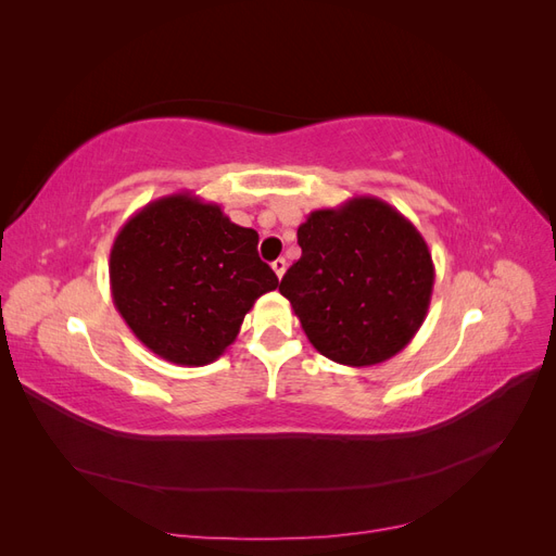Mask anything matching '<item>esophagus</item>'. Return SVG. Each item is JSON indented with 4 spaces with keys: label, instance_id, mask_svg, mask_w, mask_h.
<instances>
[{
    "label": "esophagus",
    "instance_id": "esophagus-1",
    "mask_svg": "<svg viewBox=\"0 0 556 556\" xmlns=\"http://www.w3.org/2000/svg\"><path fill=\"white\" fill-rule=\"evenodd\" d=\"M271 268H274L278 278H282V276H285V268H288V262H285L282 257H278V260L271 264Z\"/></svg>",
    "mask_w": 556,
    "mask_h": 556
}]
</instances>
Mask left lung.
<instances>
[{
    "label": "left lung",
    "mask_w": 556,
    "mask_h": 556,
    "mask_svg": "<svg viewBox=\"0 0 556 556\" xmlns=\"http://www.w3.org/2000/svg\"><path fill=\"white\" fill-rule=\"evenodd\" d=\"M301 257L280 280L313 348L343 366L392 359L422 327L433 260L417 227L378 197H352L299 225Z\"/></svg>",
    "instance_id": "left-lung-1"
}]
</instances>
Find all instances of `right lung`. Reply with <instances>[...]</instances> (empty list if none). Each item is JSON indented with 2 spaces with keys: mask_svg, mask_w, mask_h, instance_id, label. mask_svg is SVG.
I'll list each match as a JSON object with an SVG mask.
<instances>
[{
  "mask_svg": "<svg viewBox=\"0 0 556 556\" xmlns=\"http://www.w3.org/2000/svg\"><path fill=\"white\" fill-rule=\"evenodd\" d=\"M257 231L192 192L150 201L117 231L111 296L131 333L157 357L206 366L237 341L245 313L278 288L257 255Z\"/></svg>",
  "mask_w": 556,
  "mask_h": 556,
  "instance_id": "right-lung-1",
  "label": "right lung"
}]
</instances>
